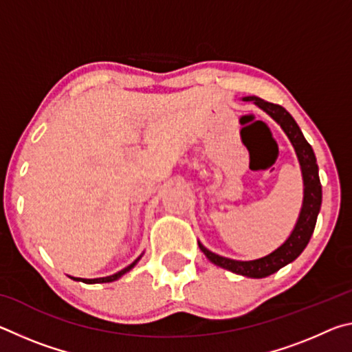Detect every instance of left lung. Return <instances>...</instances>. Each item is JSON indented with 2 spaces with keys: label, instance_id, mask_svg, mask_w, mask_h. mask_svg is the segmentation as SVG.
Instances as JSON below:
<instances>
[{
  "label": "left lung",
  "instance_id": "8db88e82",
  "mask_svg": "<svg viewBox=\"0 0 352 352\" xmlns=\"http://www.w3.org/2000/svg\"><path fill=\"white\" fill-rule=\"evenodd\" d=\"M242 100L243 102H253L261 110H264L273 121L281 126L292 146H294L302 175V205L300 216H298L296 223L287 239L275 252L264 256V258L253 261H236L212 253L201 242H199V247L214 265H219L225 270L247 278H265L273 275V273L290 264V262H294L311 241L321 208V183L315 153L290 113L284 107L267 102V100L258 96H247L242 98Z\"/></svg>",
  "mask_w": 352,
  "mask_h": 352
}]
</instances>
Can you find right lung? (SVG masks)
<instances>
[{
  "instance_id": "add662e5",
  "label": "right lung",
  "mask_w": 352,
  "mask_h": 352,
  "mask_svg": "<svg viewBox=\"0 0 352 352\" xmlns=\"http://www.w3.org/2000/svg\"><path fill=\"white\" fill-rule=\"evenodd\" d=\"M142 254L144 253H141L138 258H136L132 264L130 265H127L126 269H122V270H119L118 273H115V275H110V276H104V278H94V279H85V278H74V276H69L71 279H74V281H82V283H85V284H99V283H113V281H116V279H119L121 278L122 275H126L127 272H130L133 269V267L138 264V261L142 258Z\"/></svg>"
}]
</instances>
